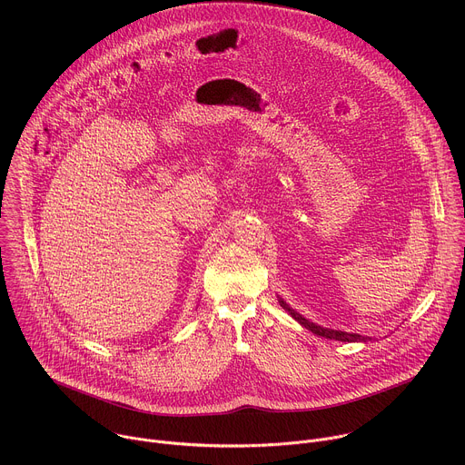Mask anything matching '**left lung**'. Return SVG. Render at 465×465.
<instances>
[{"mask_svg":"<svg viewBox=\"0 0 465 465\" xmlns=\"http://www.w3.org/2000/svg\"><path fill=\"white\" fill-rule=\"evenodd\" d=\"M278 302L300 325H303L305 329L311 331V333H314L318 337H323V339H329V341H339V342H370L371 341V337H362L359 333H348V331H339V329H329V327L318 325V323L311 322L309 318H305L303 314H300L298 311H294L282 296H278Z\"/></svg>","mask_w":465,"mask_h":465,"instance_id":"obj_1","label":"left lung"}]
</instances>
